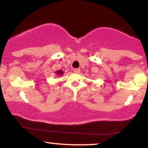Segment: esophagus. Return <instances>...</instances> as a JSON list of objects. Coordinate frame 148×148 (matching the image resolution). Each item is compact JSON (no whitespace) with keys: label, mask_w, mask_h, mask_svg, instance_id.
Returning <instances> with one entry per match:
<instances>
[{"label":"esophagus","mask_w":148,"mask_h":148,"mask_svg":"<svg viewBox=\"0 0 148 148\" xmlns=\"http://www.w3.org/2000/svg\"><path fill=\"white\" fill-rule=\"evenodd\" d=\"M73 71L75 73H79L80 71V69H75Z\"/></svg>","instance_id":"34e87169"}]
</instances>
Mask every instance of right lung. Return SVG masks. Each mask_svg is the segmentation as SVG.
I'll use <instances>...</instances> for the list:
<instances>
[{"instance_id":"obj_1","label":"right lung","mask_w":148,"mask_h":148,"mask_svg":"<svg viewBox=\"0 0 148 148\" xmlns=\"http://www.w3.org/2000/svg\"><path fill=\"white\" fill-rule=\"evenodd\" d=\"M56 74L58 75H62L63 74V71H56Z\"/></svg>"}]
</instances>
